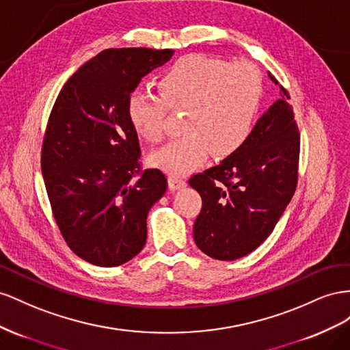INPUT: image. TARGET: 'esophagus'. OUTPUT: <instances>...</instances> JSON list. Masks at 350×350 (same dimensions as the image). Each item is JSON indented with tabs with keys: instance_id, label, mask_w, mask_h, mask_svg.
Masks as SVG:
<instances>
[{
	"instance_id": "1",
	"label": "esophagus",
	"mask_w": 350,
	"mask_h": 350,
	"mask_svg": "<svg viewBox=\"0 0 350 350\" xmlns=\"http://www.w3.org/2000/svg\"><path fill=\"white\" fill-rule=\"evenodd\" d=\"M168 186L172 191H178V189H182L186 186V182L183 180V178H178L176 176H170L168 177Z\"/></svg>"
}]
</instances>
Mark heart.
Listing matches in <instances>:
<instances>
[{
	"mask_svg": "<svg viewBox=\"0 0 350 350\" xmlns=\"http://www.w3.org/2000/svg\"><path fill=\"white\" fill-rule=\"evenodd\" d=\"M159 96L136 91L129 98V118L149 142L163 139L168 109H185L182 132L151 157L155 167L180 177L217 157L236 152L252 133L261 103V79L247 63H227L205 55L178 58L159 76Z\"/></svg>",
	"mask_w": 350,
	"mask_h": 350,
	"instance_id": "1",
	"label": "heart"
}]
</instances>
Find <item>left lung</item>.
<instances>
[{
    "instance_id": "1",
    "label": "left lung",
    "mask_w": 350,
    "mask_h": 350,
    "mask_svg": "<svg viewBox=\"0 0 350 350\" xmlns=\"http://www.w3.org/2000/svg\"><path fill=\"white\" fill-rule=\"evenodd\" d=\"M268 77L275 83L271 73ZM282 91L242 148L189 180L202 198L195 243L214 259L233 261L255 251L295 193L301 141L291 96Z\"/></svg>"
}]
</instances>
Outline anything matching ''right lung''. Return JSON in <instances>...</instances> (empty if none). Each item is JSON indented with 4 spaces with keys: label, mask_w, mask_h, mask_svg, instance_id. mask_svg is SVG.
<instances>
[{
    "label": "right lung",
    "mask_w": 350,
    "mask_h": 350,
    "mask_svg": "<svg viewBox=\"0 0 350 350\" xmlns=\"http://www.w3.org/2000/svg\"><path fill=\"white\" fill-rule=\"evenodd\" d=\"M173 54L105 49L68 79L49 116L41 158L49 204L70 249L94 265H122L142 251L149 209L167 191L159 170L141 172L129 98Z\"/></svg>",
    "instance_id": "obj_1"
}]
</instances>
